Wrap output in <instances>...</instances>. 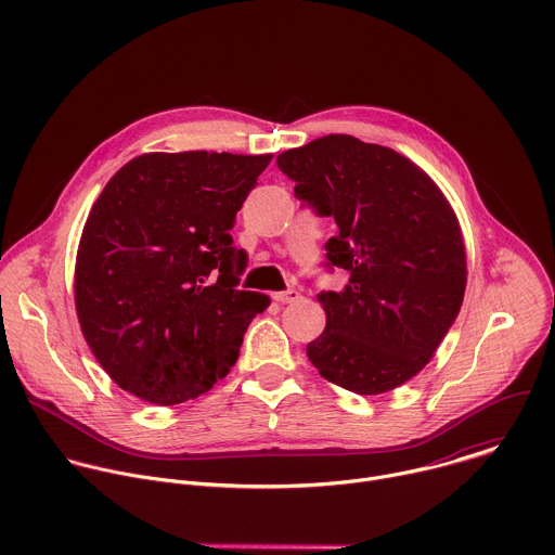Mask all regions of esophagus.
<instances>
[{
  "instance_id": "obj_1",
  "label": "esophagus",
  "mask_w": 555,
  "mask_h": 555,
  "mask_svg": "<svg viewBox=\"0 0 555 555\" xmlns=\"http://www.w3.org/2000/svg\"><path fill=\"white\" fill-rule=\"evenodd\" d=\"M298 298H300V292H298V289H285V292H276V294H274V300H276V302H283V305L296 302Z\"/></svg>"
}]
</instances>
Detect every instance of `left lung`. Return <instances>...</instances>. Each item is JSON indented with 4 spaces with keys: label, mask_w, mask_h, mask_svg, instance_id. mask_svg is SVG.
I'll return each instance as SVG.
<instances>
[{
    "label": "left lung",
    "mask_w": 555,
    "mask_h": 555,
    "mask_svg": "<svg viewBox=\"0 0 555 555\" xmlns=\"http://www.w3.org/2000/svg\"><path fill=\"white\" fill-rule=\"evenodd\" d=\"M298 201L333 218L328 268L348 272L318 300L326 326L307 344L318 373L354 395L416 377L455 322L466 289L460 222L410 158L350 134H326L276 158Z\"/></svg>",
    "instance_id": "8db88e82"
}]
</instances>
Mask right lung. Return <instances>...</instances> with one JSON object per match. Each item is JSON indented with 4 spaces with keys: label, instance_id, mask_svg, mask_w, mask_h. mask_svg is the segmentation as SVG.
I'll use <instances>...</instances> for the list:
<instances>
[{
    "label": "right lung",
    "instance_id": "1",
    "mask_svg": "<svg viewBox=\"0 0 555 555\" xmlns=\"http://www.w3.org/2000/svg\"><path fill=\"white\" fill-rule=\"evenodd\" d=\"M272 154L150 152L128 160L82 229L74 298L82 335L126 392L178 405L209 392L270 298L237 289L235 216Z\"/></svg>",
    "mask_w": 555,
    "mask_h": 555
}]
</instances>
